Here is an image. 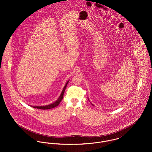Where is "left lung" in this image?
<instances>
[{
  "instance_id": "1",
  "label": "left lung",
  "mask_w": 152,
  "mask_h": 152,
  "mask_svg": "<svg viewBox=\"0 0 152 152\" xmlns=\"http://www.w3.org/2000/svg\"><path fill=\"white\" fill-rule=\"evenodd\" d=\"M88 101H89V98H88ZM89 102H90V101H89ZM91 104H92V105L94 106V105H93V104H92L91 102Z\"/></svg>"
}]
</instances>
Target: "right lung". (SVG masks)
<instances>
[{"label":"right lung","instance_id":"right-lung-1","mask_svg":"<svg viewBox=\"0 0 152 152\" xmlns=\"http://www.w3.org/2000/svg\"><path fill=\"white\" fill-rule=\"evenodd\" d=\"M68 82H69V80L65 84V86L64 87L59 98L57 99V100H56L53 103H52L51 104H49V105H44V106H32V105H30V106L34 108L40 109H48L53 108H55V107H57L59 105V104L60 103V102L61 101V100L63 99V98L65 88L66 87V86H67Z\"/></svg>","mask_w":152,"mask_h":152}]
</instances>
